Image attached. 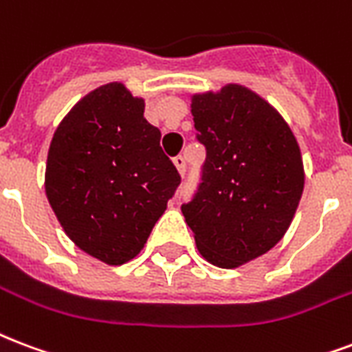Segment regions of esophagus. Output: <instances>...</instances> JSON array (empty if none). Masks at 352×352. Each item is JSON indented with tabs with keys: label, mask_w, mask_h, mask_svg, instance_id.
Masks as SVG:
<instances>
[{
	"label": "esophagus",
	"mask_w": 352,
	"mask_h": 352,
	"mask_svg": "<svg viewBox=\"0 0 352 352\" xmlns=\"http://www.w3.org/2000/svg\"><path fill=\"white\" fill-rule=\"evenodd\" d=\"M173 164H175L177 171H179L181 175H184V171H186V160H184V157H181V155H179V157L173 158Z\"/></svg>",
	"instance_id": "esophagus-1"
}]
</instances>
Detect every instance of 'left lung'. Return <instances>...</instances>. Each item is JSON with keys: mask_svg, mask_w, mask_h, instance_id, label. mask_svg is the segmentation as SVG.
<instances>
[{"mask_svg": "<svg viewBox=\"0 0 352 352\" xmlns=\"http://www.w3.org/2000/svg\"><path fill=\"white\" fill-rule=\"evenodd\" d=\"M192 116L206 160L181 210L203 258L232 270L286 234L305 188L301 149L283 116L241 85L192 96Z\"/></svg>", "mask_w": 352, "mask_h": 352, "instance_id": "obj_1", "label": "left lung"}]
</instances>
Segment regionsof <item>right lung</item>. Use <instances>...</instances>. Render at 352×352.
I'll return each instance as SVG.
<instances>
[{"label":"right lung","mask_w":352,"mask_h":352,"mask_svg":"<svg viewBox=\"0 0 352 352\" xmlns=\"http://www.w3.org/2000/svg\"><path fill=\"white\" fill-rule=\"evenodd\" d=\"M122 82L96 88L51 140L45 195L75 245L109 265L134 258L164 214L181 175Z\"/></svg>","instance_id":"right-lung-1"}]
</instances>
